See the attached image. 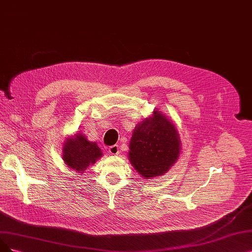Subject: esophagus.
Instances as JSON below:
<instances>
[{"label":"esophagus","mask_w":252,"mask_h":252,"mask_svg":"<svg viewBox=\"0 0 252 252\" xmlns=\"http://www.w3.org/2000/svg\"><path fill=\"white\" fill-rule=\"evenodd\" d=\"M119 145H112V146H110L109 148H108V151H109V153L110 154H112V155H117V154H119Z\"/></svg>","instance_id":"esophagus-1"}]
</instances>
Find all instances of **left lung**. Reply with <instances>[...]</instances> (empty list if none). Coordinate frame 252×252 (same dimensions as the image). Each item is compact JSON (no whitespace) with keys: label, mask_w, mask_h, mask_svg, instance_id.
Returning a JSON list of instances; mask_svg holds the SVG:
<instances>
[{"label":"left lung","mask_w":252,"mask_h":252,"mask_svg":"<svg viewBox=\"0 0 252 252\" xmlns=\"http://www.w3.org/2000/svg\"><path fill=\"white\" fill-rule=\"evenodd\" d=\"M129 159L145 178L163 174L174 163L180 152L179 135L175 126L161 115L144 120L133 130L129 144Z\"/></svg>","instance_id":"left-lung-1"}]
</instances>
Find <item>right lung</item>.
Instances as JSON below:
<instances>
[{
    "label": "right lung",
    "instance_id": "add662e5",
    "mask_svg": "<svg viewBox=\"0 0 252 252\" xmlns=\"http://www.w3.org/2000/svg\"><path fill=\"white\" fill-rule=\"evenodd\" d=\"M100 156L102 152L97 144L88 141L81 134L68 138L64 144L63 160L76 171H84Z\"/></svg>",
    "mask_w": 252,
    "mask_h": 252
}]
</instances>
